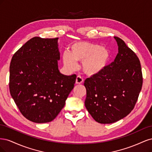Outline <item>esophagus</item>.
Here are the masks:
<instances>
[{
    "mask_svg": "<svg viewBox=\"0 0 152 152\" xmlns=\"http://www.w3.org/2000/svg\"><path fill=\"white\" fill-rule=\"evenodd\" d=\"M83 82H84V79H82V78L79 75V76L77 77L76 82H75V83H76L77 84H82Z\"/></svg>",
    "mask_w": 152,
    "mask_h": 152,
    "instance_id": "34e87169",
    "label": "esophagus"
}]
</instances>
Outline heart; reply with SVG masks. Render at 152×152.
Returning <instances> with one entry per match:
<instances>
[{
	"instance_id": "obj_1",
	"label": "heart",
	"mask_w": 152,
	"mask_h": 152,
	"mask_svg": "<svg viewBox=\"0 0 152 152\" xmlns=\"http://www.w3.org/2000/svg\"><path fill=\"white\" fill-rule=\"evenodd\" d=\"M110 59L109 50L99 45L88 42H78L72 44L70 53L65 52L63 60L69 70L77 68L76 62H82V70L88 76H95L102 73Z\"/></svg>"
}]
</instances>
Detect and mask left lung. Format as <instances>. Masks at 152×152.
Masks as SVG:
<instances>
[{
	"instance_id": "obj_1",
	"label": "left lung",
	"mask_w": 152,
	"mask_h": 152,
	"mask_svg": "<svg viewBox=\"0 0 152 152\" xmlns=\"http://www.w3.org/2000/svg\"><path fill=\"white\" fill-rule=\"evenodd\" d=\"M118 54L100 74L84 82L85 106L94 120L112 124L126 117L134 108L141 90L142 76L136 54L121 39L114 37Z\"/></svg>"
}]
</instances>
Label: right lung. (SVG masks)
<instances>
[{
  "mask_svg": "<svg viewBox=\"0 0 152 152\" xmlns=\"http://www.w3.org/2000/svg\"><path fill=\"white\" fill-rule=\"evenodd\" d=\"M58 38L30 39L13 55L10 90L20 112L35 123L53 121L74 87L76 75L60 73Z\"/></svg>",
  "mask_w": 152,
  "mask_h": 152,
  "instance_id": "right-lung-1",
  "label": "right lung"
}]
</instances>
